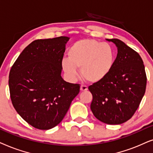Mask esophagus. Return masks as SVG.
Returning <instances> with one entry per match:
<instances>
[{
    "label": "esophagus",
    "instance_id": "1",
    "mask_svg": "<svg viewBox=\"0 0 153 153\" xmlns=\"http://www.w3.org/2000/svg\"><path fill=\"white\" fill-rule=\"evenodd\" d=\"M87 87L85 86V85H81L80 86V90L82 91H87Z\"/></svg>",
    "mask_w": 153,
    "mask_h": 153
}]
</instances>
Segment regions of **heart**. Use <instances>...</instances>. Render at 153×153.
<instances>
[{"label":"heart","instance_id":"obj_1","mask_svg":"<svg viewBox=\"0 0 153 153\" xmlns=\"http://www.w3.org/2000/svg\"><path fill=\"white\" fill-rule=\"evenodd\" d=\"M68 58L62 61L63 71L68 80L74 81L78 68L85 80L97 82L111 73L115 60L114 49L111 45L94 39H83L75 42L68 51Z\"/></svg>","mask_w":153,"mask_h":153}]
</instances>
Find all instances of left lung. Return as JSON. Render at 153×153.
<instances>
[{
	"mask_svg": "<svg viewBox=\"0 0 153 153\" xmlns=\"http://www.w3.org/2000/svg\"><path fill=\"white\" fill-rule=\"evenodd\" d=\"M117 48L111 73L89 87L93 97L90 108L99 120L120 125L129 120L139 106L146 91V74L143 60L122 40L106 39Z\"/></svg>",
	"mask_w": 153,
	"mask_h": 153,
	"instance_id": "8db88e82",
	"label": "left lung"
}]
</instances>
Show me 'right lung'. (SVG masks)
<instances>
[{
  "label": "right lung",
  "mask_w": 153,
  "mask_h": 153,
  "mask_svg": "<svg viewBox=\"0 0 153 153\" xmlns=\"http://www.w3.org/2000/svg\"><path fill=\"white\" fill-rule=\"evenodd\" d=\"M66 36L36 40L18 56L10 71L9 88L13 105L26 123L38 129L59 125L80 85L64 80L62 61Z\"/></svg>",
  "instance_id": "obj_1"
}]
</instances>
